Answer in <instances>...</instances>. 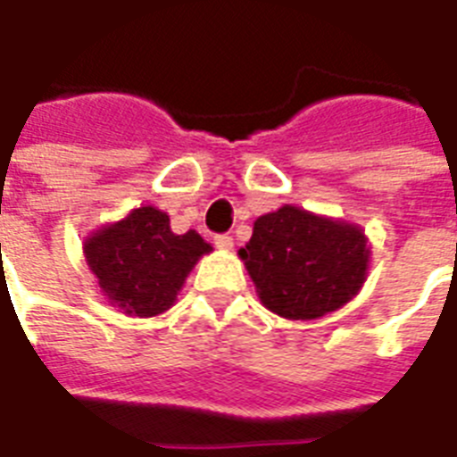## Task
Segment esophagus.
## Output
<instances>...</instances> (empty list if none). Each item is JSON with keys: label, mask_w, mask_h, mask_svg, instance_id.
<instances>
[{"label": "esophagus", "mask_w": 457, "mask_h": 457, "mask_svg": "<svg viewBox=\"0 0 457 457\" xmlns=\"http://www.w3.org/2000/svg\"><path fill=\"white\" fill-rule=\"evenodd\" d=\"M215 246H218V249H222V251H229L232 246H235V239H232L229 235H218V237H215Z\"/></svg>", "instance_id": "34e87169"}]
</instances>
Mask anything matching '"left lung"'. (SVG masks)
I'll list each match as a JSON object with an SVG mask.
<instances>
[{
    "label": "left lung",
    "instance_id": "left-lung-1",
    "mask_svg": "<svg viewBox=\"0 0 457 457\" xmlns=\"http://www.w3.org/2000/svg\"><path fill=\"white\" fill-rule=\"evenodd\" d=\"M239 258L268 311L287 320H315L361 292L370 246L358 225L287 204L253 222Z\"/></svg>",
    "mask_w": 457,
    "mask_h": 457
}]
</instances>
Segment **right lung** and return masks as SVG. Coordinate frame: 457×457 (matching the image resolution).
<instances>
[{"instance_id":"obj_1","label":"right lung","mask_w":457,"mask_h":457,"mask_svg":"<svg viewBox=\"0 0 457 457\" xmlns=\"http://www.w3.org/2000/svg\"><path fill=\"white\" fill-rule=\"evenodd\" d=\"M82 249L111 305L125 315L154 318L178 301L187 275L213 246L194 229L175 235L163 211L139 206L96 229Z\"/></svg>"}]
</instances>
